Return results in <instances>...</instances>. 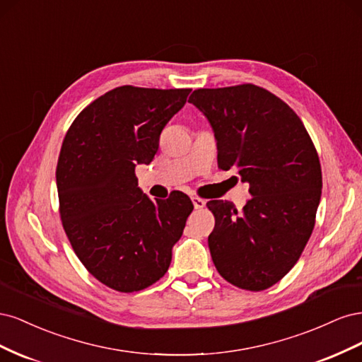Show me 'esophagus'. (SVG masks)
<instances>
[{"label":"esophagus","mask_w":362,"mask_h":362,"mask_svg":"<svg viewBox=\"0 0 362 362\" xmlns=\"http://www.w3.org/2000/svg\"><path fill=\"white\" fill-rule=\"evenodd\" d=\"M192 202H193V205H194L196 210H201V208H204V206H205V201H204V199H201V198H198V196H193V198H192Z\"/></svg>","instance_id":"obj_1"}]
</instances>
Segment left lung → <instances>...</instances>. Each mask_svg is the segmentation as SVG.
<instances>
[{
	"mask_svg": "<svg viewBox=\"0 0 362 362\" xmlns=\"http://www.w3.org/2000/svg\"><path fill=\"white\" fill-rule=\"evenodd\" d=\"M217 140V163L249 182L242 213L206 202L216 218L208 247L233 286L261 291L281 281L308 243L322 196V168L302 120L281 98L255 84L194 90Z\"/></svg>",
	"mask_w": 362,
	"mask_h": 362,
	"instance_id": "8db88e82",
	"label": "left lung"
}]
</instances>
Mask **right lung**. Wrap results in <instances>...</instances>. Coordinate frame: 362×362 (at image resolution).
<instances>
[{"mask_svg": "<svg viewBox=\"0 0 362 362\" xmlns=\"http://www.w3.org/2000/svg\"><path fill=\"white\" fill-rule=\"evenodd\" d=\"M190 92L116 87L87 105L63 140L56 178L64 233L90 275L116 291L164 276L193 210L182 192L151 201L134 173L154 158Z\"/></svg>", "mask_w": 362, "mask_h": 362, "instance_id": "right-lung-1", "label": "right lung"}]
</instances>
